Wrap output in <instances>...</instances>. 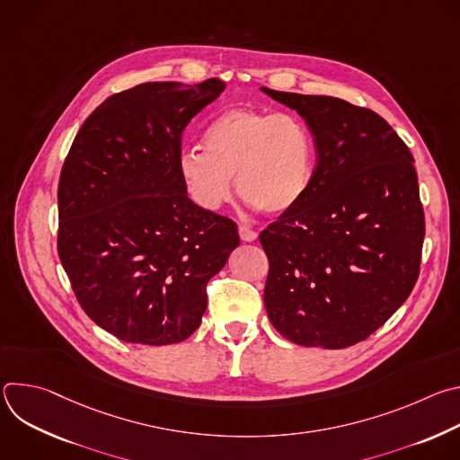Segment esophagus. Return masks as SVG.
Wrapping results in <instances>:
<instances>
[{
    "label": "esophagus",
    "instance_id": "34e87169",
    "mask_svg": "<svg viewBox=\"0 0 460 460\" xmlns=\"http://www.w3.org/2000/svg\"><path fill=\"white\" fill-rule=\"evenodd\" d=\"M238 233H240V238H242L243 242H254L256 236H258V233H256L254 229L247 227V226H240V227H238Z\"/></svg>",
    "mask_w": 460,
    "mask_h": 460
}]
</instances>
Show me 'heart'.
<instances>
[{"label":"heart","mask_w":460,"mask_h":460,"mask_svg":"<svg viewBox=\"0 0 460 460\" xmlns=\"http://www.w3.org/2000/svg\"><path fill=\"white\" fill-rule=\"evenodd\" d=\"M202 142L176 158L189 196L202 209L217 211L231 200L234 176L242 199L270 215L295 209L313 185L314 140L295 114L231 107L206 125Z\"/></svg>","instance_id":"b5f03b06"}]
</instances>
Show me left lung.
<instances>
[{
	"mask_svg": "<svg viewBox=\"0 0 460 460\" xmlns=\"http://www.w3.org/2000/svg\"><path fill=\"white\" fill-rule=\"evenodd\" d=\"M295 109L316 147L305 199L260 233L264 304L288 341L342 349L367 339L419 279L424 211L413 156L376 112L261 87Z\"/></svg>",
	"mask_w": 460,
	"mask_h": 460,
	"instance_id": "left-lung-1",
	"label": "left lung"
}]
</instances>
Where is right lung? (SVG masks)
Listing matches in <instances>:
<instances>
[{
    "label": "right lung",
    "mask_w": 460,
    "mask_h": 460,
    "mask_svg": "<svg viewBox=\"0 0 460 460\" xmlns=\"http://www.w3.org/2000/svg\"><path fill=\"white\" fill-rule=\"evenodd\" d=\"M226 89L151 82L84 121L58 185V254L102 330L130 344L190 337L208 282L240 245L236 224L196 206L178 174L181 133Z\"/></svg>",
    "instance_id": "add662e5"
}]
</instances>
